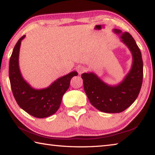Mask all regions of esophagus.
I'll use <instances>...</instances> for the list:
<instances>
[{"instance_id": "obj_1", "label": "esophagus", "mask_w": 155, "mask_h": 155, "mask_svg": "<svg viewBox=\"0 0 155 155\" xmlns=\"http://www.w3.org/2000/svg\"><path fill=\"white\" fill-rule=\"evenodd\" d=\"M77 71L78 72V74H81L82 73H83L85 71V68L84 66H79L77 68Z\"/></svg>"}]
</instances>
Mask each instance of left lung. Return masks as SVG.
Wrapping results in <instances>:
<instances>
[{
    "instance_id": "1",
    "label": "left lung",
    "mask_w": 155,
    "mask_h": 155,
    "mask_svg": "<svg viewBox=\"0 0 155 155\" xmlns=\"http://www.w3.org/2000/svg\"><path fill=\"white\" fill-rule=\"evenodd\" d=\"M117 34L122 33L121 40L131 52L133 64L130 72L118 85L111 86L104 83L93 72L81 75L89 101L99 111L104 113H120L134 103L140 94L143 81V61L141 53L132 35L115 29Z\"/></svg>"
}]
</instances>
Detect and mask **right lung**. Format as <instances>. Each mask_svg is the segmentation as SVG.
Listing matches in <instances>:
<instances>
[{
	"instance_id": "1",
	"label": "right lung",
	"mask_w": 155,
	"mask_h": 155,
	"mask_svg": "<svg viewBox=\"0 0 155 155\" xmlns=\"http://www.w3.org/2000/svg\"><path fill=\"white\" fill-rule=\"evenodd\" d=\"M25 35L19 39L10 57L9 77L13 94L18 105L28 114L38 118H44L54 114L59 109L62 97L70 87L71 78L77 76L74 71L59 78L47 88L35 90L21 74L19 58L21 41Z\"/></svg>"
}]
</instances>
